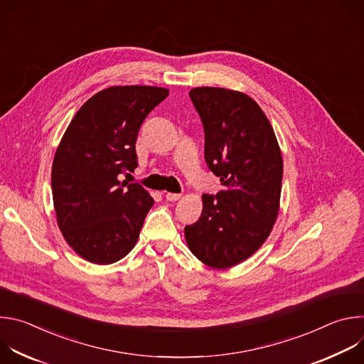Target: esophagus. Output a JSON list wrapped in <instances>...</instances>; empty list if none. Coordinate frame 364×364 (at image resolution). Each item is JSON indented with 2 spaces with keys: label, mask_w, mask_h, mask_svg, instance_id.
<instances>
[{
  "label": "esophagus",
  "mask_w": 364,
  "mask_h": 364,
  "mask_svg": "<svg viewBox=\"0 0 364 364\" xmlns=\"http://www.w3.org/2000/svg\"><path fill=\"white\" fill-rule=\"evenodd\" d=\"M166 198L168 201H177L178 198H181V194H177V193H167L166 194Z\"/></svg>",
  "instance_id": "34e87169"
}]
</instances>
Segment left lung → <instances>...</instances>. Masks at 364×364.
Here are the masks:
<instances>
[{
    "label": "left lung",
    "mask_w": 364,
    "mask_h": 364,
    "mask_svg": "<svg viewBox=\"0 0 364 364\" xmlns=\"http://www.w3.org/2000/svg\"><path fill=\"white\" fill-rule=\"evenodd\" d=\"M204 159L225 190L203 194L200 219L184 228L191 253L215 269L235 267L264 245L279 212L282 155L257 103L223 87H194Z\"/></svg>",
    "instance_id": "8db88e82"
}]
</instances>
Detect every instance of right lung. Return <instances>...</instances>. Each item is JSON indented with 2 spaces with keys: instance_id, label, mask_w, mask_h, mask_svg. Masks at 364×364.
I'll return each mask as SVG.
<instances>
[{
  "instance_id": "1",
  "label": "right lung",
  "mask_w": 364,
  "mask_h": 364,
  "mask_svg": "<svg viewBox=\"0 0 364 364\" xmlns=\"http://www.w3.org/2000/svg\"><path fill=\"white\" fill-rule=\"evenodd\" d=\"M168 96L155 86H112L83 103L55 154L51 193L58 225L86 261L114 264L135 246L154 198L138 183L135 142L146 115Z\"/></svg>"
}]
</instances>
